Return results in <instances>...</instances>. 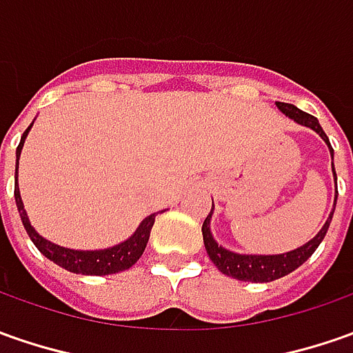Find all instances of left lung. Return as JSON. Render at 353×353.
Instances as JSON below:
<instances>
[{"label":"left lung","instance_id":"1","mask_svg":"<svg viewBox=\"0 0 353 353\" xmlns=\"http://www.w3.org/2000/svg\"><path fill=\"white\" fill-rule=\"evenodd\" d=\"M277 109L283 113L289 119H293L297 125L301 127L312 128L319 137H321L328 150H330V156H332V176H334L336 183V172H334V150L328 142V137L324 134L321 123L314 119L309 113L297 109L295 105L289 103H279L277 101ZM336 199H338V191L334 195V205H332V211L328 214L326 223L322 225V228L319 230L316 236H312L303 246L291 250V252H283V254H238V252H232V250L221 246L216 240H214L213 232H211V219H213V207H211V213L205 219L203 223V242H205V250L209 254V258L213 261L214 265L219 268V272H223L228 277H234L238 281H252V283H270V281H275L283 275H289L291 272H295L299 265H303L305 261L309 260L310 256L314 254V250L321 246V242L326 236L328 232V226H330V221H332V214H334L336 209Z\"/></svg>","mask_w":353,"mask_h":353}]
</instances>
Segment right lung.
I'll return each instance as SVG.
<instances>
[{
  "instance_id": "1",
  "label": "right lung",
  "mask_w": 353,
  "mask_h": 353,
  "mask_svg": "<svg viewBox=\"0 0 353 353\" xmlns=\"http://www.w3.org/2000/svg\"><path fill=\"white\" fill-rule=\"evenodd\" d=\"M32 128V123L29 125V128L23 132L21 137V142L17 146V152H15V203H17L19 214H21V221H23V226L27 230V234L31 236L32 244L39 248V252L46 256L50 261H54L56 265L64 268L72 274H81V275H111L119 274V272H125L128 268H132L139 258L142 256V252L148 244V238H150V230L154 226V219H156V213L148 214L142 223L139 225V228L123 242H119L111 248L103 250H74V248H64V246H58L54 242L46 240L44 236H41L34 226L31 225L29 216H27V211H25V205H23V199H21V193H19L17 185V176H19V158H21V150H23V144H25V139L29 134V130Z\"/></svg>"
}]
</instances>
